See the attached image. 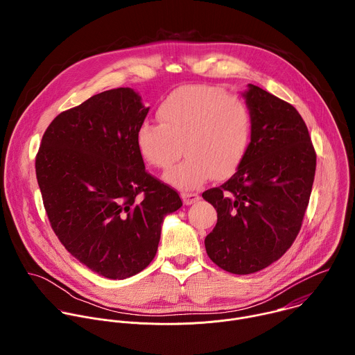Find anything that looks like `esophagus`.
<instances>
[{"label":"esophagus","instance_id":"obj_1","mask_svg":"<svg viewBox=\"0 0 355 355\" xmlns=\"http://www.w3.org/2000/svg\"><path fill=\"white\" fill-rule=\"evenodd\" d=\"M181 198H182L185 205H192L199 199V195L198 193H192V192H182Z\"/></svg>","mask_w":355,"mask_h":355}]
</instances>
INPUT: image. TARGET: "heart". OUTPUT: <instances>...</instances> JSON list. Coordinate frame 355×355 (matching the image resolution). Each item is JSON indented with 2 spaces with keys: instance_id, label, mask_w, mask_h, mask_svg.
I'll return each instance as SVG.
<instances>
[{
  "instance_id": "heart-1",
  "label": "heart",
  "mask_w": 355,
  "mask_h": 355,
  "mask_svg": "<svg viewBox=\"0 0 355 355\" xmlns=\"http://www.w3.org/2000/svg\"><path fill=\"white\" fill-rule=\"evenodd\" d=\"M160 123L143 122L136 130L141 157L167 170L166 181L191 189L214 175L223 180L240 166L250 144L252 121L241 99L215 85H184L170 92L159 105Z\"/></svg>"
}]
</instances>
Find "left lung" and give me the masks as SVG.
Returning a JSON list of instances; mask_svg holds the SVG:
<instances>
[{"label":"left lung","mask_w":355,"mask_h":355,"mask_svg":"<svg viewBox=\"0 0 355 355\" xmlns=\"http://www.w3.org/2000/svg\"><path fill=\"white\" fill-rule=\"evenodd\" d=\"M252 130L237 171L202 193L218 212L205 239L209 259L245 275L278 259L295 241L316 171V153L299 112L268 91L248 84L243 92Z\"/></svg>","instance_id":"8db88e82"}]
</instances>
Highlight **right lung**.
Listing matches in <instances>:
<instances>
[{"instance_id":"obj_1","label":"right lung","mask_w":355,"mask_h":355,"mask_svg":"<svg viewBox=\"0 0 355 355\" xmlns=\"http://www.w3.org/2000/svg\"><path fill=\"white\" fill-rule=\"evenodd\" d=\"M150 108L132 88L99 92L58 115L42 137L36 178L53 232L73 257L110 279L155 259L178 192L150 175L136 130Z\"/></svg>"}]
</instances>
